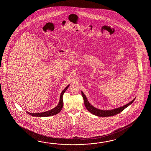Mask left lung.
Wrapping results in <instances>:
<instances>
[{"instance_id":"obj_1","label":"left lung","mask_w":151,"mask_h":151,"mask_svg":"<svg viewBox=\"0 0 151 151\" xmlns=\"http://www.w3.org/2000/svg\"><path fill=\"white\" fill-rule=\"evenodd\" d=\"M81 94L82 96L83 97V100H84V104L85 106L86 107V109L93 114L95 116H101V117H106V116H115L116 114H118L119 113L122 112L124 109H125L127 107L129 106L131 104H132L133 102L134 101L135 99L132 100L129 103L127 104L124 106H121L116 109H109V110H104V109H97L96 107L92 106L88 101L87 99L86 96L84 94L83 92L81 91Z\"/></svg>"}]
</instances>
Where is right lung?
I'll list each match as a JSON object with an SVG mask.
<instances>
[{"label":"right lung","mask_w":151,"mask_h":151,"mask_svg":"<svg viewBox=\"0 0 151 151\" xmlns=\"http://www.w3.org/2000/svg\"><path fill=\"white\" fill-rule=\"evenodd\" d=\"M70 85H68V86L66 87L65 88V89L62 91V92L60 94V100H59V102L58 103V105L55 107L54 109L47 111L45 112L42 113H30L26 111L27 113H28L31 116H39V117H45V116H55V114H58L59 112L61 111V109H63V96L64 93L65 92V91L67 90L68 87H69Z\"/></svg>","instance_id":"1"}]
</instances>
